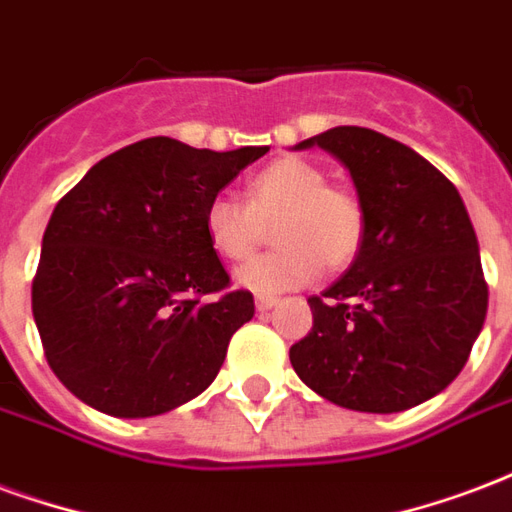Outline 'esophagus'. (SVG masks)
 <instances>
[{
  "mask_svg": "<svg viewBox=\"0 0 512 512\" xmlns=\"http://www.w3.org/2000/svg\"><path fill=\"white\" fill-rule=\"evenodd\" d=\"M257 312H268V309H274L276 306V298H271V295H260L255 301Z\"/></svg>",
  "mask_w": 512,
  "mask_h": 512,
  "instance_id": "34e87169",
  "label": "esophagus"
}]
</instances>
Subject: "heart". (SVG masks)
Here are the masks:
<instances>
[{"mask_svg": "<svg viewBox=\"0 0 512 512\" xmlns=\"http://www.w3.org/2000/svg\"><path fill=\"white\" fill-rule=\"evenodd\" d=\"M279 249L249 260L233 276L238 290L279 295L312 285L323 271H342L361 252V203L347 189L331 187L323 168L298 157H282L246 184V203L219 192L203 211V230L211 249L227 260H244L260 244L263 225Z\"/></svg>", "mask_w": 512, "mask_h": 512, "instance_id": "1", "label": "heart"}]
</instances>
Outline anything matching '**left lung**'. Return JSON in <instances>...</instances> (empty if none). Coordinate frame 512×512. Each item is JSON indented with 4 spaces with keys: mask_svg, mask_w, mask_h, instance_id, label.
Here are the masks:
<instances>
[{
    "mask_svg": "<svg viewBox=\"0 0 512 512\" xmlns=\"http://www.w3.org/2000/svg\"><path fill=\"white\" fill-rule=\"evenodd\" d=\"M347 168L366 230L352 266L312 295V331L290 347L323 399L391 415L448 388L483 331L488 287L458 189L418 151L366 127L301 140Z\"/></svg>",
    "mask_w": 512,
    "mask_h": 512,
    "instance_id": "obj_1",
    "label": "left lung"
}]
</instances>
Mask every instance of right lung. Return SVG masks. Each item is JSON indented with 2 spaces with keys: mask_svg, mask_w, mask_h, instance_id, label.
Returning <instances> with one entry per match:
<instances>
[{
  "mask_svg": "<svg viewBox=\"0 0 512 512\" xmlns=\"http://www.w3.org/2000/svg\"><path fill=\"white\" fill-rule=\"evenodd\" d=\"M268 146L146 138L94 165L45 227L32 314L67 391L113 418H151L206 391L255 314L203 230L208 200ZM222 292L203 305L198 294Z\"/></svg>",
  "mask_w": 512,
  "mask_h": 512,
  "instance_id": "obj_1",
  "label": "right lung"
}]
</instances>
